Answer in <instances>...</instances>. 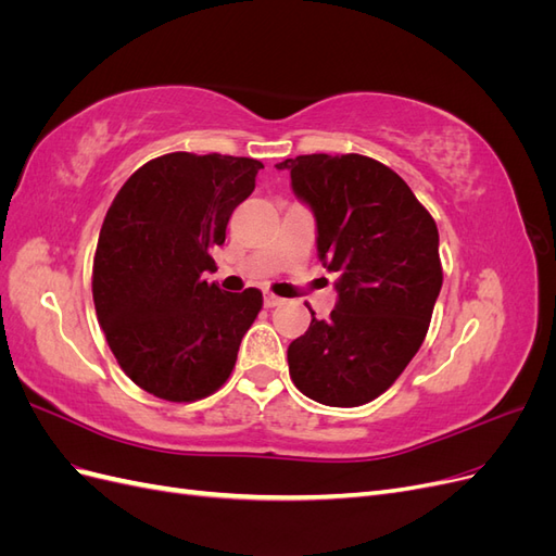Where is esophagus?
Wrapping results in <instances>:
<instances>
[{
  "mask_svg": "<svg viewBox=\"0 0 556 556\" xmlns=\"http://www.w3.org/2000/svg\"><path fill=\"white\" fill-rule=\"evenodd\" d=\"M285 299H280V296H276L274 292H264V306L266 308H276V306H280Z\"/></svg>",
  "mask_w": 556,
  "mask_h": 556,
  "instance_id": "34e87169",
  "label": "esophagus"
}]
</instances>
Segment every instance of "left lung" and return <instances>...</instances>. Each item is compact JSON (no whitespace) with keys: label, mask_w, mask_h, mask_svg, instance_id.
Returning a JSON list of instances; mask_svg holds the SVG:
<instances>
[{"label":"left lung","mask_w":556,"mask_h":556,"mask_svg":"<svg viewBox=\"0 0 556 556\" xmlns=\"http://www.w3.org/2000/svg\"><path fill=\"white\" fill-rule=\"evenodd\" d=\"M315 213L317 257L339 274L329 319L288 348L301 394L355 408L390 390L429 331L443 285L439 229L390 166L366 155H299L276 164Z\"/></svg>","instance_id":"obj_1"}]
</instances>
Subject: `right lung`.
<instances>
[{
    "label": "right lung",
    "mask_w": 556,
    "mask_h": 556,
    "mask_svg": "<svg viewBox=\"0 0 556 556\" xmlns=\"http://www.w3.org/2000/svg\"><path fill=\"white\" fill-rule=\"evenodd\" d=\"M260 160L169 153L146 162L115 194L92 264L99 325L131 382L192 403L220 390L262 311V292L204 280L211 250L255 190Z\"/></svg>",
    "instance_id": "obj_1"
}]
</instances>
